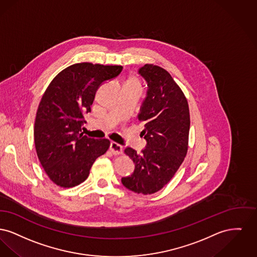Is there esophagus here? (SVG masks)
I'll return each instance as SVG.
<instances>
[{"mask_svg": "<svg viewBox=\"0 0 257 257\" xmlns=\"http://www.w3.org/2000/svg\"><path fill=\"white\" fill-rule=\"evenodd\" d=\"M110 151L113 155H120V154H122V147L120 144H118L116 142H111Z\"/></svg>", "mask_w": 257, "mask_h": 257, "instance_id": "1", "label": "esophagus"}]
</instances>
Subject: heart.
I'll return each mask as SVG.
<instances>
[{"label": "heart", "instance_id": "heart-1", "mask_svg": "<svg viewBox=\"0 0 257 257\" xmlns=\"http://www.w3.org/2000/svg\"><path fill=\"white\" fill-rule=\"evenodd\" d=\"M126 83H128V84H137V85H139V82H138V80H137L136 78H135V77H131V78L127 80Z\"/></svg>", "mask_w": 257, "mask_h": 257}]
</instances>
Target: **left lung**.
I'll return each mask as SVG.
<instances>
[{"label": "left lung", "mask_w": 257, "mask_h": 257, "mask_svg": "<svg viewBox=\"0 0 257 257\" xmlns=\"http://www.w3.org/2000/svg\"><path fill=\"white\" fill-rule=\"evenodd\" d=\"M139 73L148 84L147 96L138 115V121L144 124L141 134L147 145L141 153L124 149L135 169L132 175L122 178V184L134 192L147 195L167 185L184 162L189 148L190 119L188 99L167 70L146 64Z\"/></svg>", "instance_id": "1"}]
</instances>
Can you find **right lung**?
Masks as SVG:
<instances>
[{"mask_svg": "<svg viewBox=\"0 0 257 257\" xmlns=\"http://www.w3.org/2000/svg\"><path fill=\"white\" fill-rule=\"evenodd\" d=\"M122 69V66L74 64L59 72L45 90L34 137L41 165L57 186L68 189L80 185L95 160L107 152L108 139L83 135V115L91 111L98 87Z\"/></svg>", "mask_w": 257, "mask_h": 257, "instance_id": "1", "label": "right lung"}]
</instances>
